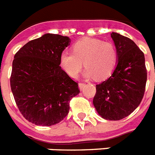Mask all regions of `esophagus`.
<instances>
[{
	"mask_svg": "<svg viewBox=\"0 0 155 155\" xmlns=\"http://www.w3.org/2000/svg\"><path fill=\"white\" fill-rule=\"evenodd\" d=\"M78 86H79V89L81 90V89H84V87L85 86V83L81 82V83H79V84H78Z\"/></svg>",
	"mask_w": 155,
	"mask_h": 155,
	"instance_id": "34e87169",
	"label": "esophagus"
}]
</instances>
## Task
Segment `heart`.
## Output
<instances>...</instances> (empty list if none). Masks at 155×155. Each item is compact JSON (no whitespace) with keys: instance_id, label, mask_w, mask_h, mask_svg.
<instances>
[{"instance_id":"obj_1","label":"heart","mask_w":155,"mask_h":155,"mask_svg":"<svg viewBox=\"0 0 155 155\" xmlns=\"http://www.w3.org/2000/svg\"><path fill=\"white\" fill-rule=\"evenodd\" d=\"M73 53L63 51L60 54L59 65L64 72L71 78H76L82 70L86 69L85 78L95 77L103 80L111 75L117 61L114 45L108 42L91 38L77 41L72 47Z\"/></svg>"}]
</instances>
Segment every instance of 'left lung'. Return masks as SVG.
I'll return each mask as SVG.
<instances>
[{
	"label": "left lung",
	"instance_id": "8db88e82",
	"mask_svg": "<svg viewBox=\"0 0 155 155\" xmlns=\"http://www.w3.org/2000/svg\"><path fill=\"white\" fill-rule=\"evenodd\" d=\"M117 53V63L111 76L96 85L93 103L98 114L109 120H120L141 103L147 73L143 52L127 37L111 34Z\"/></svg>",
	"mask_w": 155,
	"mask_h": 155
}]
</instances>
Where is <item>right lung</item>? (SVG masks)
Returning <instances> with one entry per match:
<instances>
[{
  "label": "right lung",
  "instance_id": "1",
  "mask_svg": "<svg viewBox=\"0 0 155 155\" xmlns=\"http://www.w3.org/2000/svg\"><path fill=\"white\" fill-rule=\"evenodd\" d=\"M70 39L43 35L16 53L10 85L18 108L35 125L51 126L68 114L71 98L80 93L78 83L59 66V57Z\"/></svg>",
  "mask_w": 155,
  "mask_h": 155
}]
</instances>
